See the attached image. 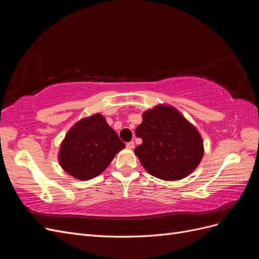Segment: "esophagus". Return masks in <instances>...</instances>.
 I'll list each match as a JSON object with an SVG mask.
<instances>
[{
  "label": "esophagus",
  "mask_w": 259,
  "mask_h": 259,
  "mask_svg": "<svg viewBox=\"0 0 259 259\" xmlns=\"http://www.w3.org/2000/svg\"><path fill=\"white\" fill-rule=\"evenodd\" d=\"M134 147H135L134 142H130V143L126 144V148H127V149H134Z\"/></svg>",
  "instance_id": "1"
}]
</instances>
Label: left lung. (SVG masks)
<instances>
[{
  "label": "left lung",
  "instance_id": "8db88e82",
  "mask_svg": "<svg viewBox=\"0 0 259 259\" xmlns=\"http://www.w3.org/2000/svg\"><path fill=\"white\" fill-rule=\"evenodd\" d=\"M136 136L143 139L134 151L142 165L150 175L166 182L189 176L204 154L197 127L170 105L159 104L146 110Z\"/></svg>",
  "mask_w": 259,
  "mask_h": 259
}]
</instances>
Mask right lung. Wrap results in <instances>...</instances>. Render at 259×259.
Returning <instances> with one entry per match:
<instances>
[{
	"instance_id": "obj_1",
	"label": "right lung",
	"mask_w": 259,
	"mask_h": 259,
	"mask_svg": "<svg viewBox=\"0 0 259 259\" xmlns=\"http://www.w3.org/2000/svg\"><path fill=\"white\" fill-rule=\"evenodd\" d=\"M124 148L106 117L95 113L83 117L68 131L59 148L58 162L70 176L89 180L103 173Z\"/></svg>"
}]
</instances>
